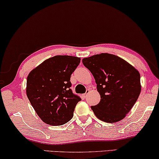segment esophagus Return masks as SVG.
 I'll return each instance as SVG.
<instances>
[{
    "instance_id": "obj_1",
    "label": "esophagus",
    "mask_w": 159,
    "mask_h": 159,
    "mask_svg": "<svg viewBox=\"0 0 159 159\" xmlns=\"http://www.w3.org/2000/svg\"><path fill=\"white\" fill-rule=\"evenodd\" d=\"M89 92H90V91H89V89H88V90H86V93H85L84 94V98H86V97H87V96H88V94H89Z\"/></svg>"
}]
</instances>
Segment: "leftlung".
I'll use <instances>...</instances> for the list:
<instances>
[{"mask_svg":"<svg viewBox=\"0 0 159 159\" xmlns=\"http://www.w3.org/2000/svg\"><path fill=\"white\" fill-rule=\"evenodd\" d=\"M82 62L93 74L101 95L99 103L91 106L94 114L106 123L122 120L140 95V73L113 54H97L84 58Z\"/></svg>","mask_w":159,"mask_h":159,"instance_id":"obj_1","label":"left lung"}]
</instances>
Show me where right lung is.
<instances>
[{
	"label": "right lung",
	"mask_w": 159,
	"mask_h": 159,
	"mask_svg": "<svg viewBox=\"0 0 159 159\" xmlns=\"http://www.w3.org/2000/svg\"><path fill=\"white\" fill-rule=\"evenodd\" d=\"M80 62L78 57L56 56L28 74V98L46 124L61 125L72 118L75 106L81 98L73 93L70 79Z\"/></svg>",
	"instance_id": "add662e5"
}]
</instances>
